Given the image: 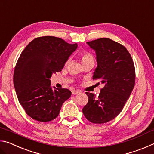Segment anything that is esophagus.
Wrapping results in <instances>:
<instances>
[{
    "label": "esophagus",
    "mask_w": 154,
    "mask_h": 154,
    "mask_svg": "<svg viewBox=\"0 0 154 154\" xmlns=\"http://www.w3.org/2000/svg\"><path fill=\"white\" fill-rule=\"evenodd\" d=\"M81 92V91L79 90H72V94L73 95H76V94H79Z\"/></svg>",
    "instance_id": "obj_1"
}]
</instances>
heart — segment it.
Returning <instances> with one entry per match:
<instances>
[{
  "instance_id": "heart-1",
  "label": "heart",
  "mask_w": 154,
  "mask_h": 154,
  "mask_svg": "<svg viewBox=\"0 0 154 154\" xmlns=\"http://www.w3.org/2000/svg\"><path fill=\"white\" fill-rule=\"evenodd\" d=\"M82 63L90 61H94V58L92 54H90V53H83L82 56Z\"/></svg>"
}]
</instances>
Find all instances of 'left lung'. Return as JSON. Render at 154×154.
Segmentation results:
<instances>
[{"mask_svg": "<svg viewBox=\"0 0 154 154\" xmlns=\"http://www.w3.org/2000/svg\"><path fill=\"white\" fill-rule=\"evenodd\" d=\"M95 51L97 67L93 79H100L105 86L98 96L86 92L88 102L82 111L94 124L108 122L118 116L134 86L135 69L126 48L109 38L87 42Z\"/></svg>", "mask_w": 154, "mask_h": 154, "instance_id": "left-lung-1", "label": "left lung"}]
</instances>
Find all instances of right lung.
<instances>
[{
    "label": "right lung",
    "instance_id": "add662e5",
    "mask_svg": "<svg viewBox=\"0 0 154 154\" xmlns=\"http://www.w3.org/2000/svg\"><path fill=\"white\" fill-rule=\"evenodd\" d=\"M77 48V43L45 36L35 38L23 50L14 70V83L18 100L30 118L43 122L53 120L71 97L68 89H53L49 79L62 71Z\"/></svg>",
    "mask_w": 154,
    "mask_h": 154
}]
</instances>
